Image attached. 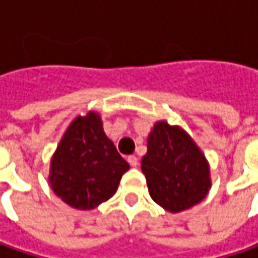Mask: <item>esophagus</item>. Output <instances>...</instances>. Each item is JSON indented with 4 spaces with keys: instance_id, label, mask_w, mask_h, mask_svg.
I'll return each instance as SVG.
<instances>
[{
    "instance_id": "34e87169",
    "label": "esophagus",
    "mask_w": 258,
    "mask_h": 258,
    "mask_svg": "<svg viewBox=\"0 0 258 258\" xmlns=\"http://www.w3.org/2000/svg\"><path fill=\"white\" fill-rule=\"evenodd\" d=\"M128 163L133 166V167H137L139 166V159H137V156H134V154H131V156H128Z\"/></svg>"
}]
</instances>
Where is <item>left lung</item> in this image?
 Segmentation results:
<instances>
[{
  "instance_id": "8db88e82",
  "label": "left lung",
  "mask_w": 258,
  "mask_h": 258,
  "mask_svg": "<svg viewBox=\"0 0 258 258\" xmlns=\"http://www.w3.org/2000/svg\"><path fill=\"white\" fill-rule=\"evenodd\" d=\"M151 199L169 212H180L207 196L211 180L202 151L180 127L160 121L147 139L141 159Z\"/></svg>"
}]
</instances>
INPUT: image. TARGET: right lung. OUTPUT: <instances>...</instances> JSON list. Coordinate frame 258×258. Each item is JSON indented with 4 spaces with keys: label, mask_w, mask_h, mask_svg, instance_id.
Instances as JSON below:
<instances>
[{
    "label": "right lung",
    "mask_w": 258,
    "mask_h": 258,
    "mask_svg": "<svg viewBox=\"0 0 258 258\" xmlns=\"http://www.w3.org/2000/svg\"><path fill=\"white\" fill-rule=\"evenodd\" d=\"M130 164L102 128L101 117L88 112L66 130L50 163L51 189L68 205L94 209L117 192Z\"/></svg>",
    "instance_id": "1"
}]
</instances>
